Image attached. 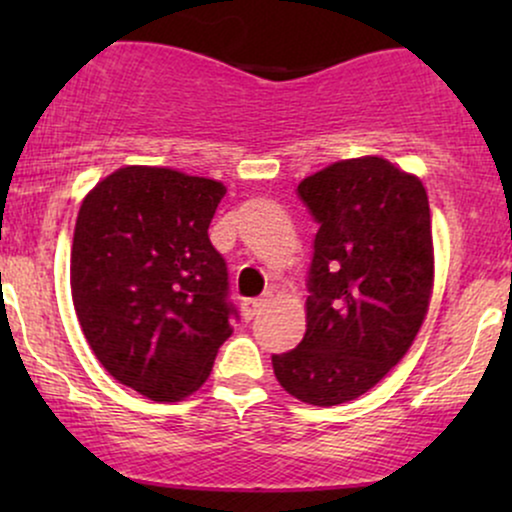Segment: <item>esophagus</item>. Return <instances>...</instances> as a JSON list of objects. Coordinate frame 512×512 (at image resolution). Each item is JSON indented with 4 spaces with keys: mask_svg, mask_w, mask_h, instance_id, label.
<instances>
[{
    "mask_svg": "<svg viewBox=\"0 0 512 512\" xmlns=\"http://www.w3.org/2000/svg\"><path fill=\"white\" fill-rule=\"evenodd\" d=\"M267 305H269V298L262 296V298H248V301H243V305H240V308H243L245 320H252V317L260 315L262 310L267 308Z\"/></svg>",
    "mask_w": 512,
    "mask_h": 512,
    "instance_id": "esophagus-1",
    "label": "esophagus"
}]
</instances>
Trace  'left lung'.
<instances>
[{"label": "left lung", "instance_id": "left-lung-1", "mask_svg": "<svg viewBox=\"0 0 512 512\" xmlns=\"http://www.w3.org/2000/svg\"><path fill=\"white\" fill-rule=\"evenodd\" d=\"M317 221L303 342L274 354L289 395L315 407L361 397L402 361L428 313L426 187L380 156L332 163L298 185Z\"/></svg>", "mask_w": 512, "mask_h": 512}]
</instances>
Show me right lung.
I'll return each instance as SVG.
<instances>
[{"mask_svg":"<svg viewBox=\"0 0 512 512\" xmlns=\"http://www.w3.org/2000/svg\"><path fill=\"white\" fill-rule=\"evenodd\" d=\"M221 182L125 166L81 202L72 298L103 368L154 402L204 385L231 337L228 269L209 240Z\"/></svg>","mask_w":512,"mask_h":512,"instance_id":"right-lung-1","label":"right lung"}]
</instances>
